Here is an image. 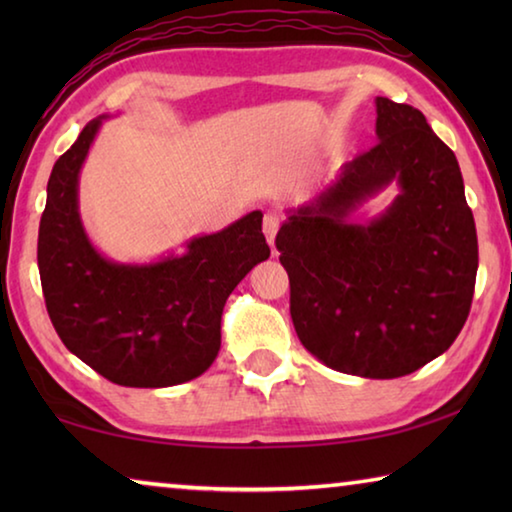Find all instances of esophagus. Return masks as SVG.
<instances>
[{"mask_svg": "<svg viewBox=\"0 0 512 512\" xmlns=\"http://www.w3.org/2000/svg\"><path fill=\"white\" fill-rule=\"evenodd\" d=\"M262 228H264V235L268 239V244L275 248V235H277V228H280V219H277V214H266Z\"/></svg>", "mask_w": 512, "mask_h": 512, "instance_id": "obj_1", "label": "esophagus"}]
</instances>
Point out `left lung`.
I'll use <instances>...</instances> for the list:
<instances>
[{
	"mask_svg": "<svg viewBox=\"0 0 512 512\" xmlns=\"http://www.w3.org/2000/svg\"><path fill=\"white\" fill-rule=\"evenodd\" d=\"M377 144L345 162L275 237L302 345L368 379L411 375L456 341L470 314L479 246L456 155L420 110L377 97ZM395 182L375 220L363 202Z\"/></svg>",
	"mask_w": 512,
	"mask_h": 512,
	"instance_id": "1",
	"label": "left lung"
}]
</instances>
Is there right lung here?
<instances>
[{
  "label": "right lung",
  "mask_w": 512,
  "mask_h": 512,
  "mask_svg": "<svg viewBox=\"0 0 512 512\" xmlns=\"http://www.w3.org/2000/svg\"><path fill=\"white\" fill-rule=\"evenodd\" d=\"M106 117L56 160L38 232V268L60 341L112 384L167 388L212 366L225 300L271 255L262 212L187 241L183 255L119 264L92 246L79 214V173Z\"/></svg>",
  "instance_id": "add662e5"
}]
</instances>
